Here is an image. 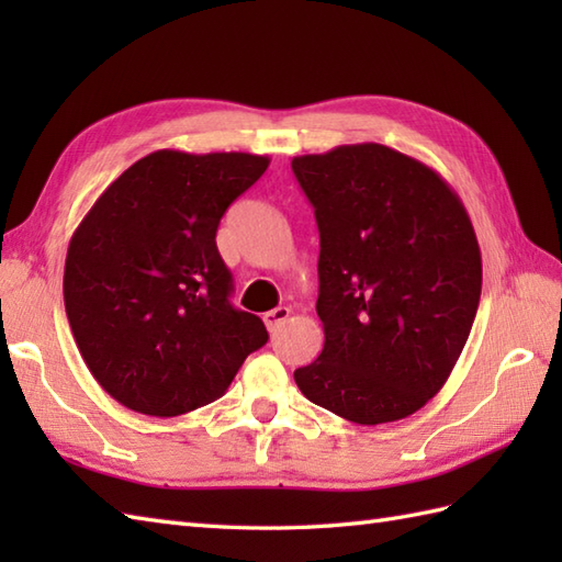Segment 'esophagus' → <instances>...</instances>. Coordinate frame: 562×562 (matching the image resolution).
Returning a JSON list of instances; mask_svg holds the SVG:
<instances>
[{
  "label": "esophagus",
  "mask_w": 562,
  "mask_h": 562,
  "mask_svg": "<svg viewBox=\"0 0 562 562\" xmlns=\"http://www.w3.org/2000/svg\"><path fill=\"white\" fill-rule=\"evenodd\" d=\"M288 318H290V308L278 306V308H272V312L262 314V324H266V328L274 336V333H278L284 326V321H288Z\"/></svg>",
  "instance_id": "obj_1"
}]
</instances>
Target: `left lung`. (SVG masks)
Masks as SVG:
<instances>
[{
	"label": "left lung",
	"instance_id": "left-lung-1",
	"mask_svg": "<svg viewBox=\"0 0 562 562\" xmlns=\"http://www.w3.org/2000/svg\"><path fill=\"white\" fill-rule=\"evenodd\" d=\"M314 205L324 350L304 396L357 425L408 417L447 384L481 302L479 238L427 164L364 142L292 159Z\"/></svg>",
	"mask_w": 562,
	"mask_h": 562
}]
</instances>
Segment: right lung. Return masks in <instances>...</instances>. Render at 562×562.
I'll return each instance as SVG.
<instances>
[{
	"instance_id": "1",
	"label": "right lung",
	"mask_w": 562,
	"mask_h": 562,
	"mask_svg": "<svg viewBox=\"0 0 562 562\" xmlns=\"http://www.w3.org/2000/svg\"><path fill=\"white\" fill-rule=\"evenodd\" d=\"M268 164L246 151H151L71 234L63 282L71 336L125 408L173 417L217 401L268 342L262 321L232 306V272L214 241L226 207Z\"/></svg>"
}]
</instances>
